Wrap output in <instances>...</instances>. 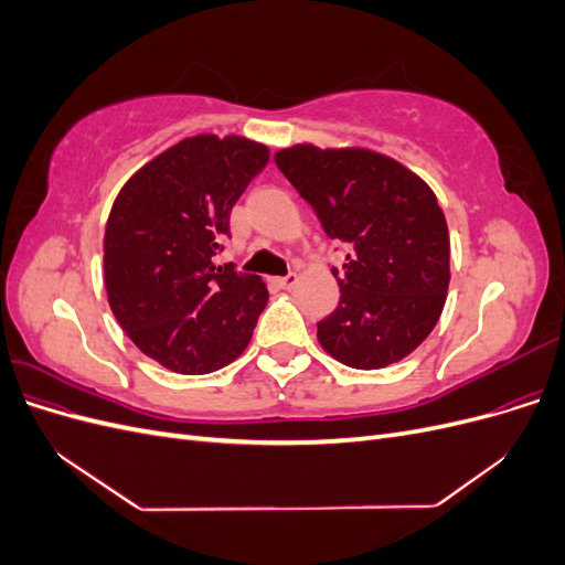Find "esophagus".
<instances>
[{
  "mask_svg": "<svg viewBox=\"0 0 565 565\" xmlns=\"http://www.w3.org/2000/svg\"><path fill=\"white\" fill-rule=\"evenodd\" d=\"M297 273H287V276H282V278H276V285L278 287H282V289H289V287H295L297 285Z\"/></svg>",
  "mask_w": 565,
  "mask_h": 565,
  "instance_id": "34e87169",
  "label": "esophagus"
}]
</instances>
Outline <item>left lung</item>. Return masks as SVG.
<instances>
[{
    "mask_svg": "<svg viewBox=\"0 0 565 565\" xmlns=\"http://www.w3.org/2000/svg\"><path fill=\"white\" fill-rule=\"evenodd\" d=\"M276 164L347 247L339 306L318 341L339 363L377 370L431 334L450 282L448 224L434 191L401 162L365 148L295 146Z\"/></svg>",
    "mask_w": 565,
    "mask_h": 565,
    "instance_id": "8db88e82",
    "label": "left lung"
}]
</instances>
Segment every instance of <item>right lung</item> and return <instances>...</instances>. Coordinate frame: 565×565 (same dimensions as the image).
<instances>
[{
    "label": "right lung",
    "instance_id": "1",
    "mask_svg": "<svg viewBox=\"0 0 565 565\" xmlns=\"http://www.w3.org/2000/svg\"><path fill=\"white\" fill-rule=\"evenodd\" d=\"M266 162L262 143L200 134L139 169L113 204L104 241L110 309L167 370L207 374L249 344L268 289L214 256L231 237L233 204Z\"/></svg>",
    "mask_w": 565,
    "mask_h": 565
}]
</instances>
